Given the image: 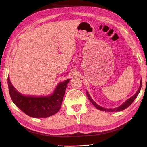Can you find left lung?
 <instances>
[{
    "label": "left lung",
    "mask_w": 147,
    "mask_h": 147,
    "mask_svg": "<svg viewBox=\"0 0 147 147\" xmlns=\"http://www.w3.org/2000/svg\"><path fill=\"white\" fill-rule=\"evenodd\" d=\"M141 86H142V79H141V80H140V86H139V90H137V91L136 92V94L133 96H132L131 98L127 99L126 102H124L123 104H121L120 106L118 107L115 108V109H106V108L102 107H100V105H99L98 104H96V102L91 99V97H90V94H89V93L87 91H86V94H87L88 98L89 99V100H90L91 102V103L95 106V107L96 109H99V110H102V111H105V112H120V111H122V110H123L124 109H127L128 107H129L131 105V104L133 102H134V100L136 99V98L137 97V96L139 95V92H140V89H141Z\"/></svg>",
    "instance_id": "left-lung-1"
}]
</instances>
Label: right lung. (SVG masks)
<instances>
[{
    "label": "right lung",
    "instance_id": "obj_1",
    "mask_svg": "<svg viewBox=\"0 0 147 147\" xmlns=\"http://www.w3.org/2000/svg\"><path fill=\"white\" fill-rule=\"evenodd\" d=\"M67 79L57 84L53 94L48 96H25L18 92L8 77V86L12 101L28 116L33 118H47L55 115L60 109L67 85Z\"/></svg>",
    "mask_w": 147,
    "mask_h": 147
}]
</instances>
